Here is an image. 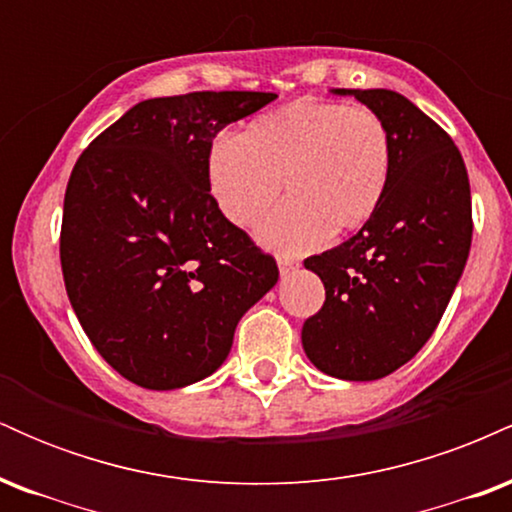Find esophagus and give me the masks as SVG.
<instances>
[{
	"label": "esophagus",
	"instance_id": "esophagus-1",
	"mask_svg": "<svg viewBox=\"0 0 512 512\" xmlns=\"http://www.w3.org/2000/svg\"><path fill=\"white\" fill-rule=\"evenodd\" d=\"M276 262H279V272H281V276L291 274V272H293V269H296V267H298V262H296V260H293V257H284V255H281V257H279V260H276Z\"/></svg>",
	"mask_w": 512,
	"mask_h": 512
}]
</instances>
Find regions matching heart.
Masks as SVG:
<instances>
[{
	"label": "heart",
	"instance_id": "b5f03b06",
	"mask_svg": "<svg viewBox=\"0 0 512 512\" xmlns=\"http://www.w3.org/2000/svg\"><path fill=\"white\" fill-rule=\"evenodd\" d=\"M390 163V132L378 113L305 98L252 120L240 139H219L207 175L216 207L238 228L272 209L284 180L291 199L262 223L260 240L296 255L332 231L361 228L385 195Z\"/></svg>",
	"mask_w": 512,
	"mask_h": 512
}]
</instances>
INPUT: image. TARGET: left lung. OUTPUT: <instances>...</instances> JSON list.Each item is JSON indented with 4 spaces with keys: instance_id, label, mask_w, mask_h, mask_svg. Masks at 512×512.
<instances>
[{
    "instance_id": "8db88e82",
    "label": "left lung",
    "mask_w": 512,
    "mask_h": 512,
    "mask_svg": "<svg viewBox=\"0 0 512 512\" xmlns=\"http://www.w3.org/2000/svg\"><path fill=\"white\" fill-rule=\"evenodd\" d=\"M383 117L392 144L378 209L337 248L305 260L325 303L303 325L315 368L378 380L411 361L436 332L472 245V195L450 134L402 93L334 88Z\"/></svg>"
}]
</instances>
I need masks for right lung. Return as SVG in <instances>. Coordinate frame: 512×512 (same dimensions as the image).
<instances>
[{"mask_svg": "<svg viewBox=\"0 0 512 512\" xmlns=\"http://www.w3.org/2000/svg\"><path fill=\"white\" fill-rule=\"evenodd\" d=\"M276 93L195 91L129 108L79 156L60 260L86 337L129 383L175 390L226 361L238 320L279 279L216 207L211 142Z\"/></svg>", "mask_w": 512, "mask_h": 512, "instance_id": "1", "label": "right lung"}]
</instances>
